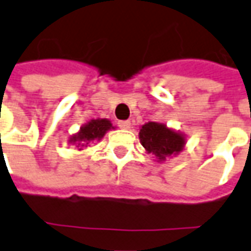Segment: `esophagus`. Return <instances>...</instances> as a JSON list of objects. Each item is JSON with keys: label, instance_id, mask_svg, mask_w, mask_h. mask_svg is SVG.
Returning a JSON list of instances; mask_svg holds the SVG:
<instances>
[{"label": "esophagus", "instance_id": "34e87169", "mask_svg": "<svg viewBox=\"0 0 251 251\" xmlns=\"http://www.w3.org/2000/svg\"><path fill=\"white\" fill-rule=\"evenodd\" d=\"M118 126H120L121 129H130V126H131V124H130V121H120V122H118Z\"/></svg>", "mask_w": 251, "mask_h": 251}]
</instances>
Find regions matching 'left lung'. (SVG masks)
<instances>
[{
    "mask_svg": "<svg viewBox=\"0 0 251 251\" xmlns=\"http://www.w3.org/2000/svg\"><path fill=\"white\" fill-rule=\"evenodd\" d=\"M140 143L145 152L156 157L157 162H166L167 157L178 155L186 145V136L160 122H147L138 133Z\"/></svg>",
    "mask_w": 251,
    "mask_h": 251,
    "instance_id": "1",
    "label": "left lung"
}]
</instances>
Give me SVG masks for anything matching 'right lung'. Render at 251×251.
Segmentation results:
<instances>
[{
  "label": "right lung",
  "instance_id": "obj_1",
  "mask_svg": "<svg viewBox=\"0 0 251 251\" xmlns=\"http://www.w3.org/2000/svg\"><path fill=\"white\" fill-rule=\"evenodd\" d=\"M111 129H114V126L111 121H108L107 118L91 120L85 125L81 126L77 133L71 136L69 144L76 145L77 148L81 151L91 141H100L101 138L104 137V134Z\"/></svg>",
  "mask_w": 251,
  "mask_h": 251
}]
</instances>
